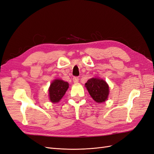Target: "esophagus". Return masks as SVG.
I'll list each match as a JSON object with an SVG mask.
<instances>
[{"label":"esophagus","instance_id":"esophagus-1","mask_svg":"<svg viewBox=\"0 0 154 154\" xmlns=\"http://www.w3.org/2000/svg\"><path fill=\"white\" fill-rule=\"evenodd\" d=\"M72 80L74 83H77L79 82V78H78V77H74Z\"/></svg>","mask_w":154,"mask_h":154}]
</instances>
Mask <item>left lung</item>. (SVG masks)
Listing matches in <instances>:
<instances>
[{"mask_svg": "<svg viewBox=\"0 0 154 154\" xmlns=\"http://www.w3.org/2000/svg\"><path fill=\"white\" fill-rule=\"evenodd\" d=\"M85 87L91 96L97 103H103L109 94V87L106 82L98 78H93L85 83Z\"/></svg>", "mask_w": 154, "mask_h": 154, "instance_id": "1", "label": "left lung"}]
</instances>
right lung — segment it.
I'll use <instances>...</instances> for the list:
<instances>
[{"label": "right lung", "instance_id": "right-lung-1", "mask_svg": "<svg viewBox=\"0 0 154 154\" xmlns=\"http://www.w3.org/2000/svg\"><path fill=\"white\" fill-rule=\"evenodd\" d=\"M69 88V83L57 79L51 83L49 88V100L52 103H58L66 94Z\"/></svg>", "mask_w": 154, "mask_h": 154}]
</instances>
